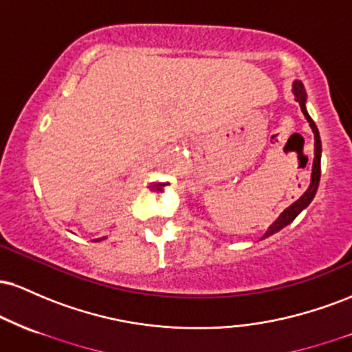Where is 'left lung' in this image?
<instances>
[{
  "label": "left lung",
  "mask_w": 352,
  "mask_h": 352,
  "mask_svg": "<svg viewBox=\"0 0 352 352\" xmlns=\"http://www.w3.org/2000/svg\"><path fill=\"white\" fill-rule=\"evenodd\" d=\"M292 91H293L294 100H296V102H300L301 112L305 114L306 120H308V124L311 127V131H313V134H314V159H313V168H311L309 187L306 188V192L302 193L300 199H298L296 201H293L288 208L283 210V212L280 213V217H278L276 220H274L273 223L266 228L265 235L261 236V240L280 232L281 228H285L286 225L292 223L294 218H296L302 212V210L308 207V205L311 204V200H313L314 195H316L319 179H321V139H319V132H318L316 124L313 122V119H311L308 114V109H306V99H308V96H306V89H305V86H302L301 80L294 79Z\"/></svg>",
  "instance_id": "obj_1"
}]
</instances>
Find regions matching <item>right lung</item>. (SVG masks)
Here are the masks:
<instances>
[{"mask_svg": "<svg viewBox=\"0 0 352 352\" xmlns=\"http://www.w3.org/2000/svg\"><path fill=\"white\" fill-rule=\"evenodd\" d=\"M102 240H106V236H102V238H96L94 241H102Z\"/></svg>", "mask_w": 352, "mask_h": 352, "instance_id": "add662e5", "label": "right lung"}]
</instances>
